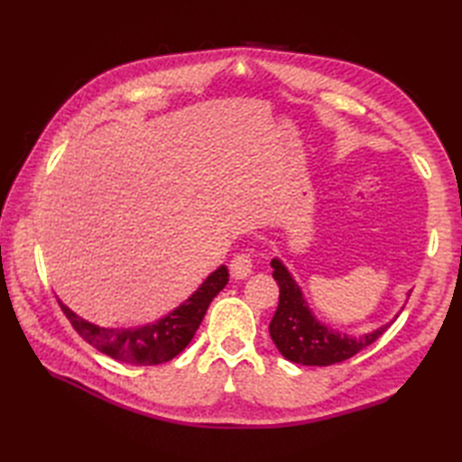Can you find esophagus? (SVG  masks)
<instances>
[{
    "mask_svg": "<svg viewBox=\"0 0 462 462\" xmlns=\"http://www.w3.org/2000/svg\"><path fill=\"white\" fill-rule=\"evenodd\" d=\"M252 268H254V262H252V256L248 252H238L230 262V273H232V278H236V280L248 278L252 273Z\"/></svg>",
    "mask_w": 462,
    "mask_h": 462,
    "instance_id": "34e87169",
    "label": "esophagus"
}]
</instances>
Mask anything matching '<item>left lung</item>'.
<instances>
[{
  "label": "left lung",
  "instance_id": "left-lung-1",
  "mask_svg": "<svg viewBox=\"0 0 462 462\" xmlns=\"http://www.w3.org/2000/svg\"><path fill=\"white\" fill-rule=\"evenodd\" d=\"M272 276L280 286V303L270 321V336L282 356L293 363L318 367L341 363L375 343L381 333L391 326L387 323V326L361 337L341 336V333L328 329L311 316L298 283L282 266V262L272 260Z\"/></svg>",
  "mask_w": 462,
  "mask_h": 462
}]
</instances>
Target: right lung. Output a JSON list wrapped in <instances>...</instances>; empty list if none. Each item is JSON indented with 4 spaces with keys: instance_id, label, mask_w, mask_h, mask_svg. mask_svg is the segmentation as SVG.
<instances>
[{
    "instance_id": "1",
    "label": "right lung",
    "mask_w": 462,
    "mask_h": 462,
    "mask_svg": "<svg viewBox=\"0 0 462 462\" xmlns=\"http://www.w3.org/2000/svg\"><path fill=\"white\" fill-rule=\"evenodd\" d=\"M226 283H228V270L220 266L180 308L151 326L134 329H106L93 326V323L75 316L65 303L59 301V306L71 321L73 329L105 356L133 363V365H161V363L179 356L192 341L210 301L218 296Z\"/></svg>"
}]
</instances>
